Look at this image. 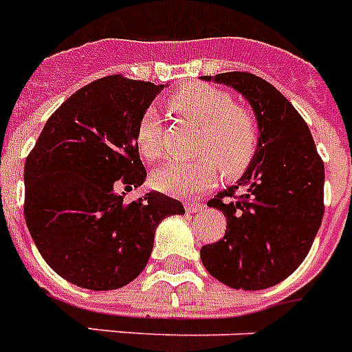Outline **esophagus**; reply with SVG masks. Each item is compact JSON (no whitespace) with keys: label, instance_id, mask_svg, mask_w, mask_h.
I'll return each mask as SVG.
<instances>
[{"label":"esophagus","instance_id":"1","mask_svg":"<svg viewBox=\"0 0 352 352\" xmlns=\"http://www.w3.org/2000/svg\"><path fill=\"white\" fill-rule=\"evenodd\" d=\"M184 208H186V211H188V213H199V211L204 210V206H202L201 202H197V201H188L184 204Z\"/></svg>","mask_w":352,"mask_h":352}]
</instances>
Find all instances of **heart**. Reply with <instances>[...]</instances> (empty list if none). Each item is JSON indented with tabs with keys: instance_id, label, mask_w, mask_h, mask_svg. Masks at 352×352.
Masks as SVG:
<instances>
[{
	"instance_id": "obj_1",
	"label": "heart",
	"mask_w": 352,
	"mask_h": 352,
	"mask_svg": "<svg viewBox=\"0 0 352 352\" xmlns=\"http://www.w3.org/2000/svg\"><path fill=\"white\" fill-rule=\"evenodd\" d=\"M171 111L201 128L197 139L199 159L170 162L151 177L157 190L173 197L197 195L226 177L242 175L258 148V124L244 107H236L230 94L210 85H188L168 99ZM161 117L153 108L142 111L137 122V150L146 161L159 159L162 151Z\"/></svg>"
}]
</instances>
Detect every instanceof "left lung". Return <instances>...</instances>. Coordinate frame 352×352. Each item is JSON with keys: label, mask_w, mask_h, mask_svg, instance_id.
<instances>
[{"label": "left lung", "mask_w": 352, "mask_h": 352, "mask_svg": "<svg viewBox=\"0 0 352 352\" xmlns=\"http://www.w3.org/2000/svg\"><path fill=\"white\" fill-rule=\"evenodd\" d=\"M202 79L235 88L250 101L260 139L239 182L208 202L228 226L221 241L202 245L201 260L233 289H265L309 253L324 217V161L302 116L271 82L248 72Z\"/></svg>", "instance_id": "obj_1"}]
</instances>
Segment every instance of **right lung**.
Here are the masks:
<instances>
[{
    "label": "right lung",
    "mask_w": 352,
    "mask_h": 352,
    "mask_svg": "<svg viewBox=\"0 0 352 352\" xmlns=\"http://www.w3.org/2000/svg\"><path fill=\"white\" fill-rule=\"evenodd\" d=\"M164 85L113 74L54 111L25 162V221L50 267L92 291L130 284L146 267L159 222L182 215L175 199L150 191L124 202L117 182L146 179L137 122Z\"/></svg>",
    "instance_id": "right-lung-1"
}]
</instances>
